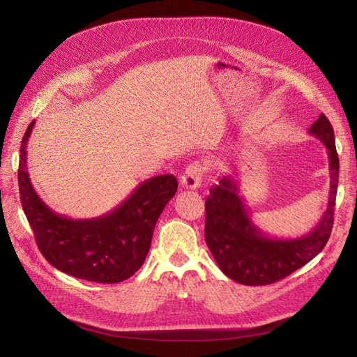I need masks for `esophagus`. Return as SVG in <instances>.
Wrapping results in <instances>:
<instances>
[{
  "label": "esophagus",
  "mask_w": 357,
  "mask_h": 357,
  "mask_svg": "<svg viewBox=\"0 0 357 357\" xmlns=\"http://www.w3.org/2000/svg\"><path fill=\"white\" fill-rule=\"evenodd\" d=\"M204 167L201 162H192L180 177V185L186 189H197L201 185Z\"/></svg>",
  "instance_id": "1"
}]
</instances>
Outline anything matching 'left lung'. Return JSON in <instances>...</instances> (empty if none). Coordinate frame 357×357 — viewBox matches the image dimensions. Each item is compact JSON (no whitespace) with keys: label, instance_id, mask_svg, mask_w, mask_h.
<instances>
[{"label":"left lung","instance_id":"obj_1","mask_svg":"<svg viewBox=\"0 0 357 357\" xmlns=\"http://www.w3.org/2000/svg\"><path fill=\"white\" fill-rule=\"evenodd\" d=\"M325 144L329 155L328 208L316 228L301 238H271L252 222L240 197L238 181L223 176L205 199V243L225 275L245 286L278 282L316 257L326 245L333 225L340 159L333 128L325 114L308 129Z\"/></svg>","mask_w":357,"mask_h":357}]
</instances>
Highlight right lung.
Wrapping results in <instances>:
<instances>
[{"label": "right lung", "instance_id": "right-lung-1", "mask_svg": "<svg viewBox=\"0 0 357 357\" xmlns=\"http://www.w3.org/2000/svg\"><path fill=\"white\" fill-rule=\"evenodd\" d=\"M36 121L22 138L19 159V193L36 243L46 261L59 271L96 283H121L146 261L156 222L176 195L172 174L143 181L119 207L101 218L74 220L52 211L31 185L26 144Z\"/></svg>", "mask_w": 357, "mask_h": 357}]
</instances>
